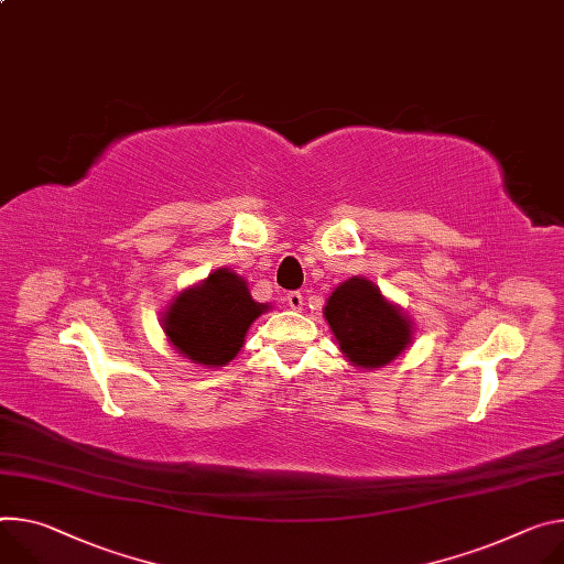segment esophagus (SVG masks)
I'll list each match as a JSON object with an SVG mask.
<instances>
[{
  "label": "esophagus",
  "mask_w": 564,
  "mask_h": 564,
  "mask_svg": "<svg viewBox=\"0 0 564 564\" xmlns=\"http://www.w3.org/2000/svg\"><path fill=\"white\" fill-rule=\"evenodd\" d=\"M285 301H288V305H290L292 311H301L303 308V294L301 292H288Z\"/></svg>",
  "instance_id": "1"
}]
</instances>
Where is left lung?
<instances>
[{
    "label": "left lung",
    "mask_w": 564,
    "mask_h": 564,
    "mask_svg": "<svg viewBox=\"0 0 564 564\" xmlns=\"http://www.w3.org/2000/svg\"><path fill=\"white\" fill-rule=\"evenodd\" d=\"M324 317L346 360L369 371L393 362L414 335L412 319L365 276L337 285L324 305Z\"/></svg>",
    "instance_id": "left-lung-1"
}]
</instances>
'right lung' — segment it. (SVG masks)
Here are the masks:
<instances>
[{"mask_svg": "<svg viewBox=\"0 0 564 564\" xmlns=\"http://www.w3.org/2000/svg\"><path fill=\"white\" fill-rule=\"evenodd\" d=\"M270 311L253 301L247 281L220 268L173 299L162 326L175 350L195 365L225 367L245 344L249 326Z\"/></svg>", "mask_w": 564, "mask_h": 564, "instance_id": "obj_1", "label": "right lung"}]
</instances>
